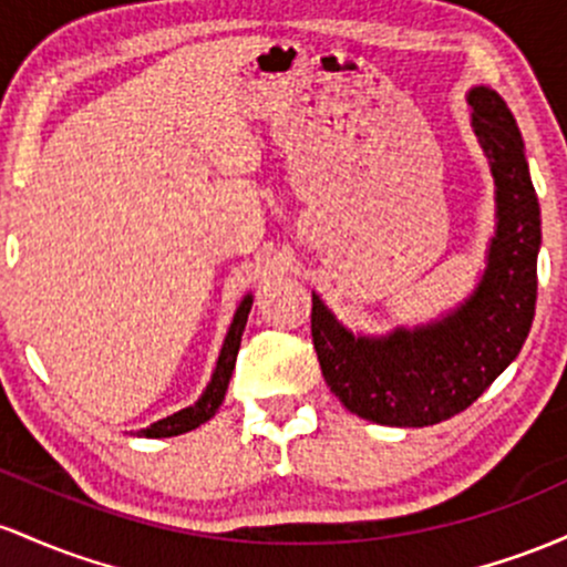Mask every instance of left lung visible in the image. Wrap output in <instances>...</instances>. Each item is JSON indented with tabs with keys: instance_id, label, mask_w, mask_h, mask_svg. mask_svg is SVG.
Listing matches in <instances>:
<instances>
[{
	"instance_id": "8db88e82",
	"label": "left lung",
	"mask_w": 567,
	"mask_h": 567,
	"mask_svg": "<svg viewBox=\"0 0 567 567\" xmlns=\"http://www.w3.org/2000/svg\"><path fill=\"white\" fill-rule=\"evenodd\" d=\"M495 182V233L472 295L388 334L351 332L313 291V346L327 385L364 421L423 429L472 406L523 351L536 316L540 208L523 133L493 87L466 93Z\"/></svg>"
}]
</instances>
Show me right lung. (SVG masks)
Masks as SVG:
<instances>
[{
    "instance_id": "add662e5",
    "label": "right lung",
    "mask_w": 567,
    "mask_h": 567,
    "mask_svg": "<svg viewBox=\"0 0 567 567\" xmlns=\"http://www.w3.org/2000/svg\"><path fill=\"white\" fill-rule=\"evenodd\" d=\"M251 302H254V295L249 291V295H246L244 300H240L238 310H235V316H233V321H230V329H227L225 342H221L219 359H216L214 374H212V380H208L206 391H203L200 396H198V402L184 406V410L174 412V415L163 417V421L146 425V429L136 431V436H150V439L179 436V434H187V431L198 429L200 423L212 421V417L216 415V410H219L221 402H225L227 385H230L233 369H235V359H238L240 337H244L246 321H249Z\"/></svg>"
}]
</instances>
